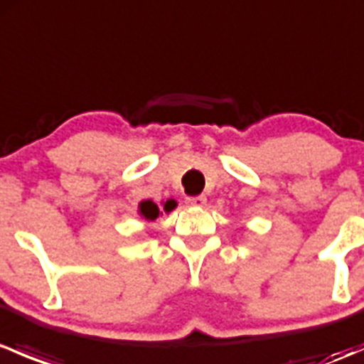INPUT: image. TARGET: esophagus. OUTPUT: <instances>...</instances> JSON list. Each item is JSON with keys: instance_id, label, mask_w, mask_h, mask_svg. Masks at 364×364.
<instances>
[{"instance_id": "obj_1", "label": "esophagus", "mask_w": 364, "mask_h": 364, "mask_svg": "<svg viewBox=\"0 0 364 364\" xmlns=\"http://www.w3.org/2000/svg\"><path fill=\"white\" fill-rule=\"evenodd\" d=\"M208 203L205 196H196V197H186V204L190 205H197V208H203Z\"/></svg>"}]
</instances>
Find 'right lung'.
Wrapping results in <instances>:
<instances>
[{"label":"right lung","mask_w":364,"mask_h":364,"mask_svg":"<svg viewBox=\"0 0 364 364\" xmlns=\"http://www.w3.org/2000/svg\"><path fill=\"white\" fill-rule=\"evenodd\" d=\"M176 205H178V204H176L174 200H172V203H171V200H167V203L164 204V211L165 213L172 211ZM137 213H139V216H141L142 220H146V222H153V220H156L161 215L160 208L155 203H153V200H141V203H139Z\"/></svg>","instance_id":"1"}]
</instances>
